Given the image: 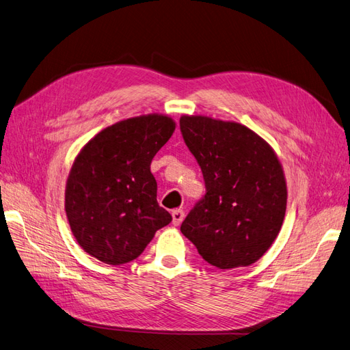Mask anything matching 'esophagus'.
<instances>
[{"label":"esophagus","mask_w":350,"mask_h":350,"mask_svg":"<svg viewBox=\"0 0 350 350\" xmlns=\"http://www.w3.org/2000/svg\"><path fill=\"white\" fill-rule=\"evenodd\" d=\"M184 217H185L184 210H181V208H176V210H174V211H172V224H174L175 226L181 225V221L184 220Z\"/></svg>","instance_id":"obj_1"}]
</instances>
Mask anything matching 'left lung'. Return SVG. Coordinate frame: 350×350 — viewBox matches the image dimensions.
Masks as SVG:
<instances>
[{
    "label": "left lung",
    "mask_w": 350,
    "mask_h": 350,
    "mask_svg": "<svg viewBox=\"0 0 350 350\" xmlns=\"http://www.w3.org/2000/svg\"><path fill=\"white\" fill-rule=\"evenodd\" d=\"M179 126L206 183V196L181 232L211 266H251L278 238L286 213L288 188L278 154L235 121L183 115Z\"/></svg>",
    "instance_id": "1"
}]
</instances>
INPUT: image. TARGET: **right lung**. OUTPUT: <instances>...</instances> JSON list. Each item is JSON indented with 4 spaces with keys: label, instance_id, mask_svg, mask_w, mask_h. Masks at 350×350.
<instances>
[{
    "label": "right lung",
    "instance_id": "add662e5",
    "mask_svg": "<svg viewBox=\"0 0 350 350\" xmlns=\"http://www.w3.org/2000/svg\"><path fill=\"white\" fill-rule=\"evenodd\" d=\"M167 115L134 116L107 126L74 159L66 185V213L79 245L112 266L144 251L172 216L157 204L150 172L154 154L171 139Z\"/></svg>",
    "mask_w": 350,
    "mask_h": 350
}]
</instances>
